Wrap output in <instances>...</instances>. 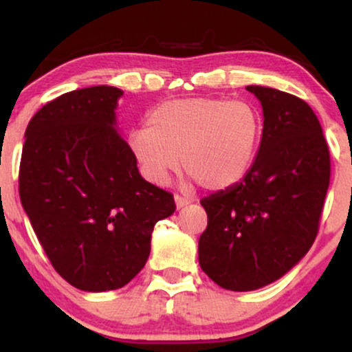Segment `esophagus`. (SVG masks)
<instances>
[{"label":"esophagus","mask_w":352,"mask_h":352,"mask_svg":"<svg viewBox=\"0 0 352 352\" xmlns=\"http://www.w3.org/2000/svg\"><path fill=\"white\" fill-rule=\"evenodd\" d=\"M190 199H187V197H182V195H175V205L177 208H182V207H187V205L190 204Z\"/></svg>","instance_id":"34e87169"}]
</instances>
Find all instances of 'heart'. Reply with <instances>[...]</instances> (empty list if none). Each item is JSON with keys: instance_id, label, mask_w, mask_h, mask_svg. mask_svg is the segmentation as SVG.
<instances>
[{"instance_id": "obj_1", "label": "heart", "mask_w": 352, "mask_h": 352, "mask_svg": "<svg viewBox=\"0 0 352 352\" xmlns=\"http://www.w3.org/2000/svg\"><path fill=\"white\" fill-rule=\"evenodd\" d=\"M263 120L248 100L190 98L159 104L147 125L129 135L145 175L165 184L179 168L201 187L223 190L248 173L260 147Z\"/></svg>"}]
</instances>
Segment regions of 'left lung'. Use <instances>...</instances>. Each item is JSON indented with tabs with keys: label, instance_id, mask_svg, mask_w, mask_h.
I'll list each match as a JSON object with an SVG mask.
<instances>
[{
	"label": "left lung",
	"instance_id": "8db88e82",
	"mask_svg": "<svg viewBox=\"0 0 352 352\" xmlns=\"http://www.w3.org/2000/svg\"><path fill=\"white\" fill-rule=\"evenodd\" d=\"M246 89L263 107L260 151L243 180L200 200L208 215L200 266L230 292L270 285L308 253L331 179L328 142L313 109L278 89Z\"/></svg>",
	"mask_w": 352,
	"mask_h": 352
}]
</instances>
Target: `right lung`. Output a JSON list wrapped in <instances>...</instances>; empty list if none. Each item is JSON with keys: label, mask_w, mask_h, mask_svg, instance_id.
Masks as SVG:
<instances>
[{"label": "right lung", "mask_w": 352, "mask_h": 352, "mask_svg": "<svg viewBox=\"0 0 352 352\" xmlns=\"http://www.w3.org/2000/svg\"><path fill=\"white\" fill-rule=\"evenodd\" d=\"M120 96L112 86L66 92L24 134L23 208L56 272L84 292L127 285L145 266L155 223L177 208L170 192L142 179L117 134Z\"/></svg>", "instance_id": "right-lung-1"}]
</instances>
